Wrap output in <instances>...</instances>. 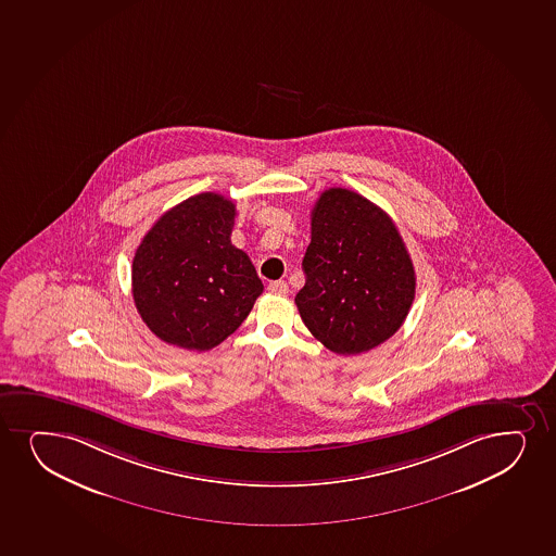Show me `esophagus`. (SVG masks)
I'll return each mask as SVG.
<instances>
[{"mask_svg": "<svg viewBox=\"0 0 556 556\" xmlns=\"http://www.w3.org/2000/svg\"><path fill=\"white\" fill-rule=\"evenodd\" d=\"M268 290H269V292H271V294H275V295H287L288 294L287 281L269 282Z\"/></svg>", "mask_w": 556, "mask_h": 556, "instance_id": "1", "label": "esophagus"}]
</instances>
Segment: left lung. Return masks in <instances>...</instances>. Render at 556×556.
Wrapping results in <instances>:
<instances>
[{
  "label": "left lung",
  "mask_w": 556,
  "mask_h": 556,
  "mask_svg": "<svg viewBox=\"0 0 556 556\" xmlns=\"http://www.w3.org/2000/svg\"><path fill=\"white\" fill-rule=\"evenodd\" d=\"M301 320L321 344L357 355L391 339L415 300V268L396 225L344 188L321 193L303 256Z\"/></svg>",
  "instance_id": "left-lung-1"
}]
</instances>
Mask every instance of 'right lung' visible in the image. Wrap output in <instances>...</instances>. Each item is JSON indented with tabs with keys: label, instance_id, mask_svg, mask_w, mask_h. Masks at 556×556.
<instances>
[{
	"label": "right lung",
	"instance_id": "add662e5",
	"mask_svg": "<svg viewBox=\"0 0 556 556\" xmlns=\"http://www.w3.org/2000/svg\"><path fill=\"white\" fill-rule=\"evenodd\" d=\"M236 206L219 193H199L165 212L139 243L131 294L157 339L206 352L248 318L262 281L230 232Z\"/></svg>",
	"mask_w": 556,
	"mask_h": 556
}]
</instances>
